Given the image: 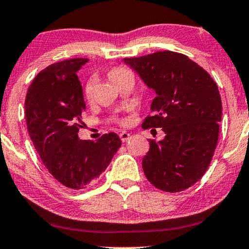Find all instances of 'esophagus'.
Listing matches in <instances>:
<instances>
[{
	"mask_svg": "<svg viewBox=\"0 0 249 249\" xmlns=\"http://www.w3.org/2000/svg\"><path fill=\"white\" fill-rule=\"evenodd\" d=\"M129 136H131V135H129V133H127V132H122L120 134L122 142H126V141L129 139Z\"/></svg>",
	"mask_w": 249,
	"mask_h": 249,
	"instance_id": "obj_1",
	"label": "esophagus"
}]
</instances>
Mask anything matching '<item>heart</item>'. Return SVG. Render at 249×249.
<instances>
[{
    "label": "heart",
    "mask_w": 249,
    "mask_h": 249,
    "mask_svg": "<svg viewBox=\"0 0 249 249\" xmlns=\"http://www.w3.org/2000/svg\"><path fill=\"white\" fill-rule=\"evenodd\" d=\"M129 73L131 72H129L127 69L122 68V67H114V68L109 70L107 75H108V78L114 85H117L125 76L129 75ZM84 95H85V98H86L88 102H91L92 99H94V84H92V80H88L87 83L85 84ZM118 123L124 124L125 121L118 120Z\"/></svg>",
    "instance_id": "b5f03b06"
}]
</instances>
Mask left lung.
Returning a JSON list of instances; mask_svg holds the SVG:
<instances>
[{
    "label": "left lung",
    "instance_id": "obj_1",
    "mask_svg": "<svg viewBox=\"0 0 249 249\" xmlns=\"http://www.w3.org/2000/svg\"><path fill=\"white\" fill-rule=\"evenodd\" d=\"M157 96L144 129L160 127L162 141L150 139L143 158L146 179L165 192H180L201 179L213 160L219 136L221 98L217 84L187 55L158 51L124 58Z\"/></svg>",
    "mask_w": 249,
    "mask_h": 249
}]
</instances>
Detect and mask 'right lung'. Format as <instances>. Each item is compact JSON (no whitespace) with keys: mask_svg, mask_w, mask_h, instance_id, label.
Instances as JSON below:
<instances>
[{"mask_svg":"<svg viewBox=\"0 0 249 249\" xmlns=\"http://www.w3.org/2000/svg\"><path fill=\"white\" fill-rule=\"evenodd\" d=\"M88 59L59 61L42 69L25 97V122L43 165L59 183L80 190L96 182L121 146L116 133L81 141L84 126L83 87L77 70Z\"/></svg>","mask_w":249,"mask_h":249,"instance_id":"add662e5","label":"right lung"}]
</instances>
